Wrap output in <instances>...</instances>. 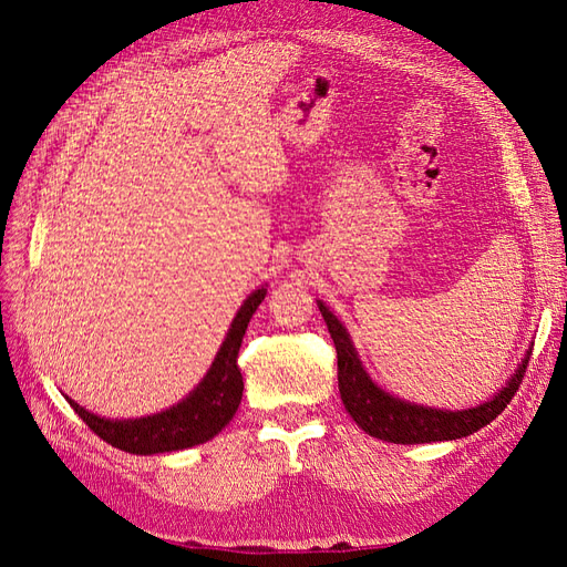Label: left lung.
<instances>
[{
	"label": "left lung",
	"instance_id": "left-lung-1",
	"mask_svg": "<svg viewBox=\"0 0 567 567\" xmlns=\"http://www.w3.org/2000/svg\"><path fill=\"white\" fill-rule=\"evenodd\" d=\"M319 305V312L329 326V333L333 338V346L338 352V388L342 404H346L348 414L354 419V423L362 427L371 437H379L394 444H423V442H442V440H458L473 435L480 427L492 423L513 400V394L518 392L523 375L527 371L529 354L523 359L518 371L511 375L506 388H502L494 398L475 409L463 411H444V409H431L421 404L402 402L392 398L385 390L375 385L359 357L352 348L348 331L342 329V323L329 312V307L323 302Z\"/></svg>",
	"mask_w": 567,
	"mask_h": 567
}]
</instances>
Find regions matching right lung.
Returning <instances> with one entry per match:
<instances>
[{
    "instance_id": "right-lung-1",
    "label": "right lung",
    "mask_w": 567,
    "mask_h": 567,
    "mask_svg": "<svg viewBox=\"0 0 567 567\" xmlns=\"http://www.w3.org/2000/svg\"><path fill=\"white\" fill-rule=\"evenodd\" d=\"M265 296L267 288H257L255 293L248 296L241 310H238L225 342H221L208 375H205L200 385L186 400H182L173 409H165L161 414L146 419L111 421L90 414V411H84L73 400L68 402L75 409V414L90 425L92 433L130 454L146 456L177 452L213 440L234 419L238 404H241L244 375L241 369H238V350H241L248 323Z\"/></svg>"
}]
</instances>
